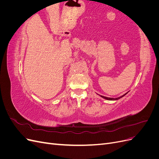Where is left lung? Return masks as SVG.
<instances>
[{
  "instance_id": "obj_1",
  "label": "left lung",
  "mask_w": 159,
  "mask_h": 159,
  "mask_svg": "<svg viewBox=\"0 0 159 159\" xmlns=\"http://www.w3.org/2000/svg\"><path fill=\"white\" fill-rule=\"evenodd\" d=\"M127 93H126L125 94H124L123 95H122V96H121V97H119V98H107V97H105V96H103V95H100L101 97L102 98H104V99H107V100H117V99H120V98H121L122 97H123V96L125 95H126Z\"/></svg>"
}]
</instances>
